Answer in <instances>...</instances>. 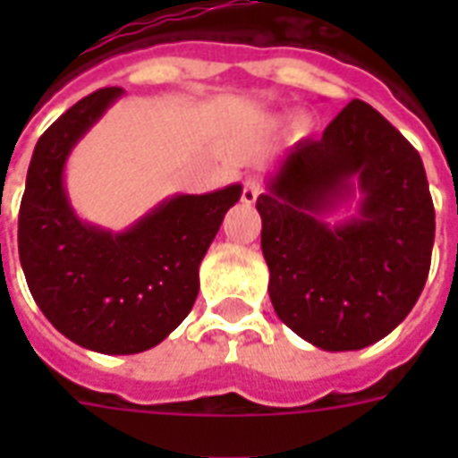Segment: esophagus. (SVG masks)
Returning a JSON list of instances; mask_svg holds the SVG:
<instances>
[{
    "label": "esophagus",
    "mask_w": 458,
    "mask_h": 458,
    "mask_svg": "<svg viewBox=\"0 0 458 458\" xmlns=\"http://www.w3.org/2000/svg\"><path fill=\"white\" fill-rule=\"evenodd\" d=\"M259 192H261V185H259L257 178H247L244 180L242 185V201L244 204H254L259 197Z\"/></svg>",
    "instance_id": "esophagus-1"
}]
</instances>
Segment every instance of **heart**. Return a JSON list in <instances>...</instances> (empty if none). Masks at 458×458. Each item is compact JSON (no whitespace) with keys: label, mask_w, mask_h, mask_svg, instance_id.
<instances>
[{"label":"heart","mask_w":458,"mask_h":458,"mask_svg":"<svg viewBox=\"0 0 458 458\" xmlns=\"http://www.w3.org/2000/svg\"><path fill=\"white\" fill-rule=\"evenodd\" d=\"M297 131H306V121H300V123H297Z\"/></svg>","instance_id":"obj_1"}]
</instances>
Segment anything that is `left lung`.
Instances as JSON below:
<instances>
[{
  "label": "left lung",
  "mask_w": 458,
  "mask_h": 458,
  "mask_svg": "<svg viewBox=\"0 0 458 458\" xmlns=\"http://www.w3.org/2000/svg\"><path fill=\"white\" fill-rule=\"evenodd\" d=\"M354 182L360 214L326 224ZM257 208L273 309L306 342L326 352L369 347L419 301L433 257V197L419 152L370 104L352 99L323 138L297 142Z\"/></svg>",
  "instance_id": "1"
}]
</instances>
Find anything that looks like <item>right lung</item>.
<instances>
[{"mask_svg":"<svg viewBox=\"0 0 458 458\" xmlns=\"http://www.w3.org/2000/svg\"><path fill=\"white\" fill-rule=\"evenodd\" d=\"M121 95L97 89L47 128L18 211V257L32 300L61 335L102 354L152 349L182 323L199 293L201 259L242 194L240 185L175 194L123 233L82 223L68 204L64 165Z\"/></svg>","mask_w":458,"mask_h":458,"instance_id":"obj_1","label":"right lung"}]
</instances>
